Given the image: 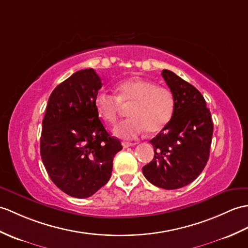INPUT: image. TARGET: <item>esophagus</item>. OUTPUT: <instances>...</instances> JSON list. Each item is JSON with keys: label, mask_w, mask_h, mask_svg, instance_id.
<instances>
[{"label": "esophagus", "mask_w": 248, "mask_h": 248, "mask_svg": "<svg viewBox=\"0 0 248 248\" xmlns=\"http://www.w3.org/2000/svg\"><path fill=\"white\" fill-rule=\"evenodd\" d=\"M123 146H124V148H128V147H132V146H135V142L123 141Z\"/></svg>", "instance_id": "obj_1"}]
</instances>
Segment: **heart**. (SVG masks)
<instances>
[{
    "mask_svg": "<svg viewBox=\"0 0 248 248\" xmlns=\"http://www.w3.org/2000/svg\"><path fill=\"white\" fill-rule=\"evenodd\" d=\"M95 110L108 124L117 122L122 106L129 107V118L115 126L114 133L122 138H136L148 130L157 133L170 123L174 113V96L172 92L152 80L134 77L116 86V96L97 94Z\"/></svg>",
    "mask_w": 248,
    "mask_h": 248,
    "instance_id": "obj_1",
    "label": "heart"
}]
</instances>
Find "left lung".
Returning <instances> with one entry per match:
<instances>
[{"label":"left lung","instance_id":"obj_1","mask_svg":"<svg viewBox=\"0 0 248 248\" xmlns=\"http://www.w3.org/2000/svg\"><path fill=\"white\" fill-rule=\"evenodd\" d=\"M162 76L174 96V113L150 140L154 158L142 173L154 186L172 190L193 182L205 168L214 123L203 95L193 85L168 70H163Z\"/></svg>","mask_w":248,"mask_h":248}]
</instances>
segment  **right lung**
Segmentation results:
<instances>
[{
  "mask_svg": "<svg viewBox=\"0 0 248 248\" xmlns=\"http://www.w3.org/2000/svg\"><path fill=\"white\" fill-rule=\"evenodd\" d=\"M101 79L78 71L50 94L42 122L40 153L55 185L74 198L93 195L108 182L113 158L123 149L100 122L94 100Z\"/></svg>",
  "mask_w": 248,
  "mask_h": 248,
  "instance_id": "obj_1",
  "label": "right lung"
}]
</instances>
